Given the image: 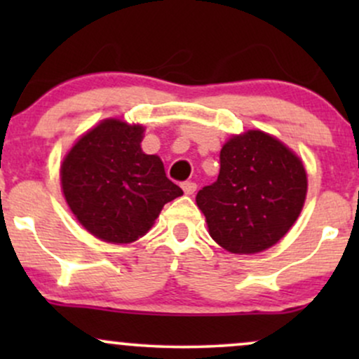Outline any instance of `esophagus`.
I'll use <instances>...</instances> for the list:
<instances>
[{"label": "esophagus", "mask_w": 359, "mask_h": 359, "mask_svg": "<svg viewBox=\"0 0 359 359\" xmlns=\"http://www.w3.org/2000/svg\"><path fill=\"white\" fill-rule=\"evenodd\" d=\"M182 189L187 196H191V194L196 192L197 185H196V182H191V180H189V182H182Z\"/></svg>", "instance_id": "esophagus-1"}]
</instances>
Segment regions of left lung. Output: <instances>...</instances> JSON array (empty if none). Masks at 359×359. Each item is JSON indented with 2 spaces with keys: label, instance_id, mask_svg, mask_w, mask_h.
Here are the masks:
<instances>
[{
  "label": "left lung",
  "instance_id": "obj_1",
  "mask_svg": "<svg viewBox=\"0 0 359 359\" xmlns=\"http://www.w3.org/2000/svg\"><path fill=\"white\" fill-rule=\"evenodd\" d=\"M216 182L197 192L209 234L231 253H258L292 228L307 194L306 168L277 138L251 130L222 147Z\"/></svg>",
  "mask_w": 359,
  "mask_h": 359
}]
</instances>
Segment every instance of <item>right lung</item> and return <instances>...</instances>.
Returning <instances> with one entry per match:
<instances>
[{"instance_id":"right-lung-1","label":"right lung","mask_w":359,"mask_h":359,"mask_svg":"<svg viewBox=\"0 0 359 359\" xmlns=\"http://www.w3.org/2000/svg\"><path fill=\"white\" fill-rule=\"evenodd\" d=\"M143 128L106 119L65 156L62 191L71 211L94 236L137 241L182 189L167 179L162 160L142 151Z\"/></svg>"}]
</instances>
